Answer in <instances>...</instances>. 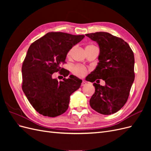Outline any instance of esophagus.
<instances>
[{"instance_id": "1", "label": "esophagus", "mask_w": 151, "mask_h": 151, "mask_svg": "<svg viewBox=\"0 0 151 151\" xmlns=\"http://www.w3.org/2000/svg\"><path fill=\"white\" fill-rule=\"evenodd\" d=\"M86 85H87V83L85 81H83V82H82L81 83V86H85Z\"/></svg>"}]
</instances>
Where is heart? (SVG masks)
Here are the masks:
<instances>
[{"mask_svg":"<svg viewBox=\"0 0 151 151\" xmlns=\"http://www.w3.org/2000/svg\"><path fill=\"white\" fill-rule=\"evenodd\" d=\"M72 52V49L70 50L69 52H68L67 55L68 57H69L71 55ZM72 70L74 74H76V76H79V77H83L86 74V73H87L86 68L83 65H76L75 66H73Z\"/></svg>","mask_w":151,"mask_h":151,"instance_id":"obj_1","label":"heart"}]
</instances>
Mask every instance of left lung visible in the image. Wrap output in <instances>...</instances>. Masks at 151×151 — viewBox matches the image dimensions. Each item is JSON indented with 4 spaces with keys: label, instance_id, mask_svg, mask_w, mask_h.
Instances as JSON below:
<instances>
[{
    "label": "left lung",
    "instance_id": "left-lung-1",
    "mask_svg": "<svg viewBox=\"0 0 151 151\" xmlns=\"http://www.w3.org/2000/svg\"><path fill=\"white\" fill-rule=\"evenodd\" d=\"M86 36L99 47L98 65L88 78V81L97 80L98 83L93 84L95 92L90 106L103 115H111L119 111L129 96L135 78L134 55L129 44L110 33L96 32ZM99 79L105 81V86L98 84Z\"/></svg>",
    "mask_w": 151,
    "mask_h": 151
}]
</instances>
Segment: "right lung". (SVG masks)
Segmentation results:
<instances>
[{"label": "right lung", "instance_id": "right-lung-1", "mask_svg": "<svg viewBox=\"0 0 151 151\" xmlns=\"http://www.w3.org/2000/svg\"><path fill=\"white\" fill-rule=\"evenodd\" d=\"M84 35L50 32L36 40L28 48L22 66V89L28 101L41 115L55 117L68 108L70 95L78 89L82 80L70 75L62 81L53 79L54 72L69 71L60 67L68 51L80 42Z\"/></svg>", "mask_w": 151, "mask_h": 151}]
</instances>
